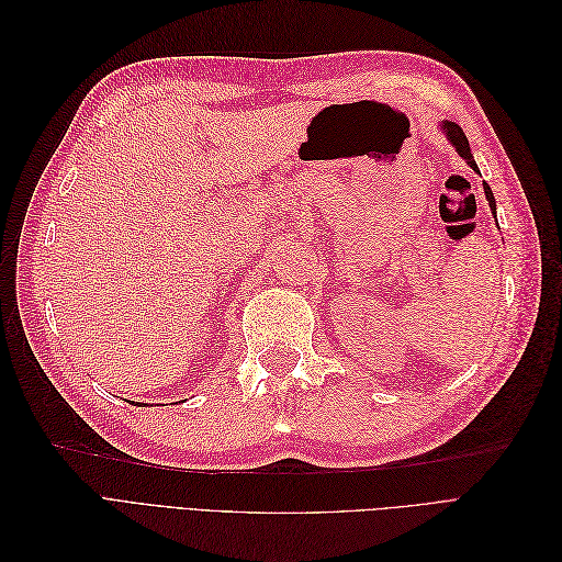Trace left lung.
Segmentation results:
<instances>
[{
    "label": "left lung",
    "mask_w": 562,
    "mask_h": 562,
    "mask_svg": "<svg viewBox=\"0 0 562 562\" xmlns=\"http://www.w3.org/2000/svg\"><path fill=\"white\" fill-rule=\"evenodd\" d=\"M440 131H443V133L448 135V140H450V145L457 149V155L462 157V159H467V164L473 168L475 173H481L479 166H475V161H473V155H471V147H469V140H467L464 131L459 128L457 124H452V122H443V126H440ZM483 190H485V199H487V203H490V211L495 213V211H497V206H495V194H492L487 182H483Z\"/></svg>",
    "instance_id": "1"
}]
</instances>
